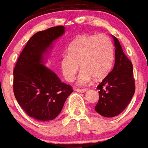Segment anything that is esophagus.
<instances>
[{
	"label": "esophagus",
	"mask_w": 148,
	"mask_h": 148,
	"mask_svg": "<svg viewBox=\"0 0 148 148\" xmlns=\"http://www.w3.org/2000/svg\"><path fill=\"white\" fill-rule=\"evenodd\" d=\"M76 91L78 92H85L87 91V89H76Z\"/></svg>",
	"instance_id": "34e87169"
}]
</instances>
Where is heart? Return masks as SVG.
<instances>
[{
	"label": "heart",
	"mask_w": 148,
	"mask_h": 148,
	"mask_svg": "<svg viewBox=\"0 0 148 148\" xmlns=\"http://www.w3.org/2000/svg\"><path fill=\"white\" fill-rule=\"evenodd\" d=\"M114 46L106 35H80L71 42L68 54L60 60V68L65 80L73 82L79 70H82L78 83L86 84L92 77L102 80L108 75L114 61Z\"/></svg>",
	"instance_id": "b5f03b06"
}]
</instances>
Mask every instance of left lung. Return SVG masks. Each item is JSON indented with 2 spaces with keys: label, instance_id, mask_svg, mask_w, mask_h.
I'll list each match as a JSON object with an SVG mask.
<instances>
[{
  "label": "left lung",
  "instance_id": "8db88e82",
  "mask_svg": "<svg viewBox=\"0 0 148 148\" xmlns=\"http://www.w3.org/2000/svg\"><path fill=\"white\" fill-rule=\"evenodd\" d=\"M113 37L115 61L112 71L97 85L99 100L95 110L102 116L112 118L121 113L130 103L135 90L132 62Z\"/></svg>",
  "mask_w": 148,
  "mask_h": 148
}]
</instances>
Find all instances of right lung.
Wrapping results in <instances>:
<instances>
[{"instance_id": "1", "label": "right lung", "mask_w": 148, "mask_h": 148, "mask_svg": "<svg viewBox=\"0 0 148 148\" xmlns=\"http://www.w3.org/2000/svg\"><path fill=\"white\" fill-rule=\"evenodd\" d=\"M64 32L65 27L58 25L33 35L20 54L13 70L16 100L28 116L41 122L55 119L73 91L71 85L62 83L42 64V54Z\"/></svg>"}]
</instances>
